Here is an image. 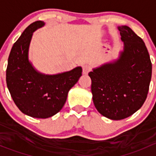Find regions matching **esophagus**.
Listing matches in <instances>:
<instances>
[{
    "label": "esophagus",
    "mask_w": 156,
    "mask_h": 156,
    "mask_svg": "<svg viewBox=\"0 0 156 156\" xmlns=\"http://www.w3.org/2000/svg\"><path fill=\"white\" fill-rule=\"evenodd\" d=\"M91 70V66L89 65H84L83 66V74L87 75L88 72Z\"/></svg>",
    "instance_id": "esophagus-1"
}]
</instances>
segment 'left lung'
I'll use <instances>...</instances> for the list:
<instances>
[{"mask_svg": "<svg viewBox=\"0 0 156 156\" xmlns=\"http://www.w3.org/2000/svg\"><path fill=\"white\" fill-rule=\"evenodd\" d=\"M118 29L124 42L119 58L88 74L94 106L112 120L126 119L141 108L152 77V62L143 39L128 26Z\"/></svg>", "mask_w": 156, "mask_h": 156, "instance_id": "8db88e82", "label": "left lung"}]
</instances>
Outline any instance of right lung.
Listing matches in <instances>:
<instances>
[{"label":"right lung","mask_w":156,"mask_h":156,"mask_svg":"<svg viewBox=\"0 0 156 156\" xmlns=\"http://www.w3.org/2000/svg\"><path fill=\"white\" fill-rule=\"evenodd\" d=\"M44 26L42 21L29 25L14 43L8 58L6 81L19 109L37 119H47L63 107L69 90L81 76L76 67L57 75H44L34 69L29 60V48L33 32Z\"/></svg>","instance_id":"obj_1"}]
</instances>
